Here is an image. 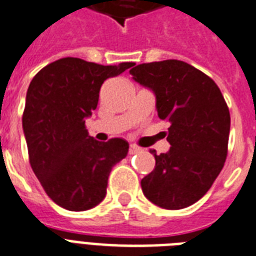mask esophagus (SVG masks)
I'll return each instance as SVG.
<instances>
[{"label": "esophagus", "instance_id": "1", "mask_svg": "<svg viewBox=\"0 0 256 256\" xmlns=\"http://www.w3.org/2000/svg\"><path fill=\"white\" fill-rule=\"evenodd\" d=\"M142 150V148L138 146H134V144H130V155H134V154H138V152H140Z\"/></svg>", "mask_w": 256, "mask_h": 256}]
</instances>
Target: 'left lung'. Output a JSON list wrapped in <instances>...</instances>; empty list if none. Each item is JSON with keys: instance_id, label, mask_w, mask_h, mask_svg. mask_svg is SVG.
Here are the masks:
<instances>
[{"instance_id": "obj_1", "label": "left lung", "mask_w": 256, "mask_h": 256, "mask_svg": "<svg viewBox=\"0 0 256 256\" xmlns=\"http://www.w3.org/2000/svg\"><path fill=\"white\" fill-rule=\"evenodd\" d=\"M130 74L154 90L159 118L171 122V148L160 155L150 150L156 164L142 179V192L162 208H186L206 195L224 166L228 106L215 81L184 61L146 62Z\"/></svg>"}]
</instances>
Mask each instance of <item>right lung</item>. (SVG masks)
<instances>
[{"mask_svg":"<svg viewBox=\"0 0 256 256\" xmlns=\"http://www.w3.org/2000/svg\"><path fill=\"white\" fill-rule=\"evenodd\" d=\"M134 65L65 57L30 81L22 114L29 162L46 195L62 208L85 211L100 203L112 167L128 154L122 138H90L85 118L97 108L102 82Z\"/></svg>","mask_w":256,"mask_h":256,"instance_id":"add662e5","label":"right lung"}]
</instances>
